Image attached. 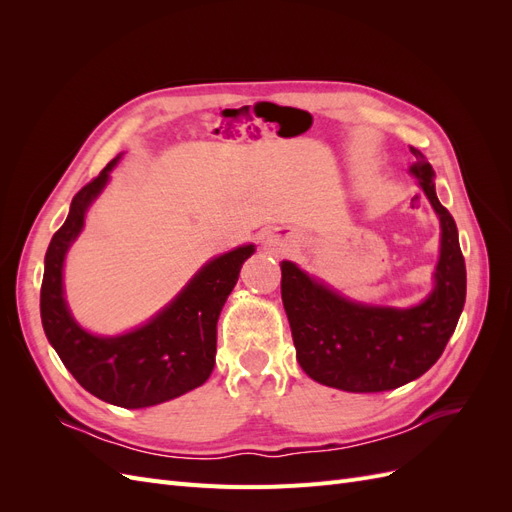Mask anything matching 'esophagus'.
<instances>
[{"label": "esophagus", "mask_w": 512, "mask_h": 512, "mask_svg": "<svg viewBox=\"0 0 512 512\" xmlns=\"http://www.w3.org/2000/svg\"><path fill=\"white\" fill-rule=\"evenodd\" d=\"M265 250H269V254H275V256L286 254V252H290V243L280 235V232L271 230L265 237Z\"/></svg>", "instance_id": "34e87169"}]
</instances>
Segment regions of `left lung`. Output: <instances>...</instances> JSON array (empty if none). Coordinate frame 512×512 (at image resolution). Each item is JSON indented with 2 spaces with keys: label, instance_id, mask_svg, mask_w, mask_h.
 <instances>
[{
  "label": "left lung",
  "instance_id": "obj_1",
  "mask_svg": "<svg viewBox=\"0 0 512 512\" xmlns=\"http://www.w3.org/2000/svg\"><path fill=\"white\" fill-rule=\"evenodd\" d=\"M418 179L440 220V258L433 288L412 307L350 301L294 262L282 260V301L297 361L305 374L339 391L380 393L404 386L440 359L466 303L463 260L453 215L436 194V173L410 147Z\"/></svg>",
  "mask_w": 512,
  "mask_h": 512
}]
</instances>
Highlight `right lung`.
Instances as JSON below:
<instances>
[{"label": "right lung", "instance_id": "obj_1", "mask_svg": "<svg viewBox=\"0 0 512 512\" xmlns=\"http://www.w3.org/2000/svg\"><path fill=\"white\" fill-rule=\"evenodd\" d=\"M121 156L72 198L70 213L44 256L40 316L49 344L85 391L119 408L164 404L205 384L215 365L218 318L256 247L241 245L211 258L164 309L121 335H94L70 314L64 260L81 235L91 203L102 194Z\"/></svg>", "mask_w": 512, "mask_h": 512}]
</instances>
